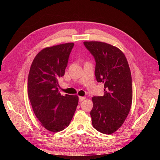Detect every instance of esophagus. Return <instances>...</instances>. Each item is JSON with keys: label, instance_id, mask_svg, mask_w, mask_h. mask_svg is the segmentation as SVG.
<instances>
[{"label": "esophagus", "instance_id": "1", "mask_svg": "<svg viewBox=\"0 0 160 160\" xmlns=\"http://www.w3.org/2000/svg\"><path fill=\"white\" fill-rule=\"evenodd\" d=\"M85 99H86L85 97H81V96H80L79 98V101H80V102H81V101H84Z\"/></svg>", "mask_w": 160, "mask_h": 160}]
</instances>
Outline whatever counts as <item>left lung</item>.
Returning <instances> with one entry per match:
<instances>
[{
	"instance_id": "obj_1",
	"label": "left lung",
	"mask_w": 160,
	"mask_h": 160,
	"mask_svg": "<svg viewBox=\"0 0 160 160\" xmlns=\"http://www.w3.org/2000/svg\"><path fill=\"white\" fill-rule=\"evenodd\" d=\"M83 43L95 59L96 79L104 83L105 88L103 96L92 98V125L101 133L111 134L123 125L132 107V81L128 62L118 47L99 41Z\"/></svg>"
}]
</instances>
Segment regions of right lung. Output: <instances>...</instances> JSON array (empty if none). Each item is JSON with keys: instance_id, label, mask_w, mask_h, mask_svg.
<instances>
[{"instance_id": "1", "label": "right lung", "mask_w": 160, "mask_h": 160, "mask_svg": "<svg viewBox=\"0 0 160 160\" xmlns=\"http://www.w3.org/2000/svg\"><path fill=\"white\" fill-rule=\"evenodd\" d=\"M73 46L69 42L42 49L28 73L27 93L34 113L42 126L51 132L68 127L78 105V96H61L57 88Z\"/></svg>"}]
</instances>
